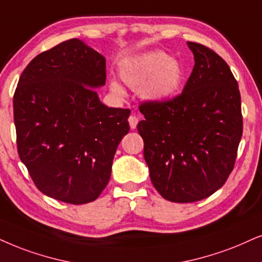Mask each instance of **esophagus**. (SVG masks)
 I'll list each match as a JSON object with an SVG mask.
<instances>
[{
	"label": "esophagus",
	"instance_id": "obj_1",
	"mask_svg": "<svg viewBox=\"0 0 262 262\" xmlns=\"http://www.w3.org/2000/svg\"><path fill=\"white\" fill-rule=\"evenodd\" d=\"M128 122H129V125H130V128L135 129V128H137V125H138L139 118L137 117V116H129Z\"/></svg>",
	"mask_w": 262,
	"mask_h": 262
}]
</instances>
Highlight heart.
Segmentation results:
<instances>
[{
    "label": "heart",
    "mask_w": 262,
    "mask_h": 262,
    "mask_svg": "<svg viewBox=\"0 0 262 262\" xmlns=\"http://www.w3.org/2000/svg\"><path fill=\"white\" fill-rule=\"evenodd\" d=\"M123 81L132 88H140L141 95L151 101L170 99L180 88L183 68L175 59L165 53L152 51L142 53L128 61L121 70ZM116 94L123 95L124 91L117 82H111Z\"/></svg>",
    "instance_id": "heart-1"
}]
</instances>
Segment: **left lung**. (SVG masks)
Wrapping results in <instances>:
<instances>
[{"label": "left lung", "instance_id": "obj_1", "mask_svg": "<svg viewBox=\"0 0 262 262\" xmlns=\"http://www.w3.org/2000/svg\"><path fill=\"white\" fill-rule=\"evenodd\" d=\"M187 46L194 66L183 92L139 105L151 181L164 200L177 203L201 201L223 187L243 134L241 93L226 61L201 43Z\"/></svg>", "mask_w": 262, "mask_h": 262}]
</instances>
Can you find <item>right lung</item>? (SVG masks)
Masks as SVG:
<instances>
[{"label":"right lung","instance_id":"right-lung-1","mask_svg":"<svg viewBox=\"0 0 262 262\" xmlns=\"http://www.w3.org/2000/svg\"><path fill=\"white\" fill-rule=\"evenodd\" d=\"M105 58L78 38L39 53L13 97L19 157L42 193L70 204L95 201L129 132V108L107 107Z\"/></svg>","mask_w":262,"mask_h":262}]
</instances>
